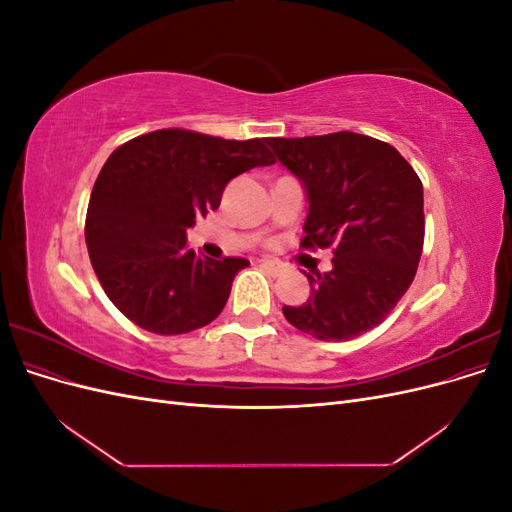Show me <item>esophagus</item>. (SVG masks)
<instances>
[{
    "instance_id": "1",
    "label": "esophagus",
    "mask_w": 512,
    "mask_h": 512,
    "mask_svg": "<svg viewBox=\"0 0 512 512\" xmlns=\"http://www.w3.org/2000/svg\"><path fill=\"white\" fill-rule=\"evenodd\" d=\"M260 267L265 269L269 275H273V277H280L284 273V265H280V262H277V260H262Z\"/></svg>"
}]
</instances>
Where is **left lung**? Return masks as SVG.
Instances as JSON below:
<instances>
[{
  "mask_svg": "<svg viewBox=\"0 0 512 512\" xmlns=\"http://www.w3.org/2000/svg\"><path fill=\"white\" fill-rule=\"evenodd\" d=\"M307 194L301 247H333L329 273L286 320L322 342H348L391 314L410 288L425 239L423 183L389 143L356 132L267 138Z\"/></svg>",
  "mask_w": 512,
  "mask_h": 512,
  "instance_id": "1",
  "label": "left lung"
}]
</instances>
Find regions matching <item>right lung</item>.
Wrapping results in <instances>:
<instances>
[{"mask_svg":"<svg viewBox=\"0 0 512 512\" xmlns=\"http://www.w3.org/2000/svg\"><path fill=\"white\" fill-rule=\"evenodd\" d=\"M275 164L267 138L226 141L156 130L117 147L91 190L85 241L91 267L119 312L158 335L220 316L245 258H203L185 247L198 215L218 209L230 179Z\"/></svg>","mask_w":512,"mask_h":512,"instance_id":"add662e5","label":"right lung"}]
</instances>
